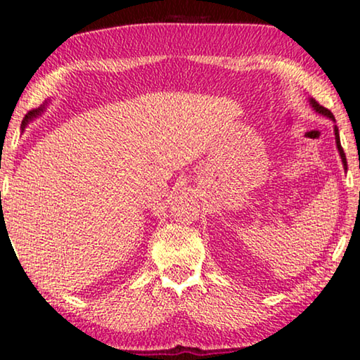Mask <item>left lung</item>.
<instances>
[{
	"label": "left lung",
	"mask_w": 360,
	"mask_h": 360,
	"mask_svg": "<svg viewBox=\"0 0 360 360\" xmlns=\"http://www.w3.org/2000/svg\"><path fill=\"white\" fill-rule=\"evenodd\" d=\"M309 104L314 107L316 112H319V114L326 115V117H329L330 120H335L333 112H330L329 109H326V107H323L319 104V102H316L314 99H309ZM334 135H335V146H338V150H339V155L340 158H342V163H344V169H347V160H345V153L342 150V147H340V139H339V130L338 127H334Z\"/></svg>",
	"instance_id": "left-lung-1"
}]
</instances>
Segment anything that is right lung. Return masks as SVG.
<instances>
[{
	"label": "right lung",
	"mask_w": 360,
	"mask_h": 360,
	"mask_svg": "<svg viewBox=\"0 0 360 360\" xmlns=\"http://www.w3.org/2000/svg\"><path fill=\"white\" fill-rule=\"evenodd\" d=\"M43 110H44V105H41V107H37V109H32V110L27 112L26 117L22 119V129L26 127V125H27V122H30V120H32L34 117H37V115H39L41 112H43Z\"/></svg>",
	"instance_id": "1"
}]
</instances>
